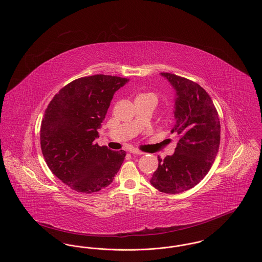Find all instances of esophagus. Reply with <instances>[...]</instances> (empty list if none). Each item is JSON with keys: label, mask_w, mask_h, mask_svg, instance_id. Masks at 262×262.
Returning a JSON list of instances; mask_svg holds the SVG:
<instances>
[{"label": "esophagus", "mask_w": 262, "mask_h": 262, "mask_svg": "<svg viewBox=\"0 0 262 262\" xmlns=\"http://www.w3.org/2000/svg\"><path fill=\"white\" fill-rule=\"evenodd\" d=\"M130 153L132 154H135V155H142L143 154V152H141V151H138V150H132L130 151Z\"/></svg>", "instance_id": "obj_1"}]
</instances>
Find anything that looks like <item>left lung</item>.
Listing matches in <instances>:
<instances>
[{
	"label": "left lung",
	"mask_w": 262,
	"mask_h": 262,
	"mask_svg": "<svg viewBox=\"0 0 262 262\" xmlns=\"http://www.w3.org/2000/svg\"><path fill=\"white\" fill-rule=\"evenodd\" d=\"M174 90L171 133L179 137L173 155L162 160L150 183L165 193H180L196 186L208 173L220 144V121L208 93L200 84L178 75L161 73Z\"/></svg>",
	"instance_id": "left-lung-1"
}]
</instances>
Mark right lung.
<instances>
[{
  "label": "right lung",
  "mask_w": 262,
  "mask_h": 262,
  "mask_svg": "<svg viewBox=\"0 0 262 262\" xmlns=\"http://www.w3.org/2000/svg\"><path fill=\"white\" fill-rule=\"evenodd\" d=\"M129 79L96 75L75 79L54 96L41 124L40 143L52 173L75 191L92 193L108 187L124 162L94 140L113 96Z\"/></svg>",
  "instance_id": "right-lung-1"
}]
</instances>
